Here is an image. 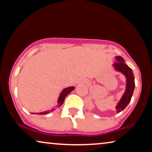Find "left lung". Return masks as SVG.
I'll use <instances>...</instances> for the list:
<instances>
[{"label":"left lung","mask_w":152,"mask_h":152,"mask_svg":"<svg viewBox=\"0 0 152 152\" xmlns=\"http://www.w3.org/2000/svg\"><path fill=\"white\" fill-rule=\"evenodd\" d=\"M115 59L117 62L113 64V68L116 71L122 73L126 78L125 91L115 107L117 113H119L124 110L131 101L135 88V78L132 70L125 63L124 59L121 56H116Z\"/></svg>","instance_id":"8db88e82"}]
</instances>
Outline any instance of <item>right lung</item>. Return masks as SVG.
<instances>
[{
	"label": "right lung",
	"mask_w": 152,
	"mask_h": 152,
	"mask_svg": "<svg viewBox=\"0 0 152 152\" xmlns=\"http://www.w3.org/2000/svg\"><path fill=\"white\" fill-rule=\"evenodd\" d=\"M74 88H75V87L74 86H70V87H68V88H64L63 91L61 92L60 96H59L58 100V107H60L61 105L64 103V99H65V98L66 97L67 95H68V94H70ZM54 110H55V109H52L50 110H47V111H44V112H41L39 113H38V114L39 115H45V114H48V113H49L53 111ZM32 114H34V113H32Z\"/></svg>",
	"instance_id": "obj_1"
}]
</instances>
